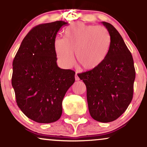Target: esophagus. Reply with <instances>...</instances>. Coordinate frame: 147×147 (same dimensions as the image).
I'll use <instances>...</instances> for the list:
<instances>
[{"label": "esophagus", "instance_id": "1", "mask_svg": "<svg viewBox=\"0 0 147 147\" xmlns=\"http://www.w3.org/2000/svg\"><path fill=\"white\" fill-rule=\"evenodd\" d=\"M75 80L76 81H79V77H78V75H77V72H76V74H75Z\"/></svg>", "mask_w": 147, "mask_h": 147}]
</instances>
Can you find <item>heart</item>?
Listing matches in <instances>:
<instances>
[{
    "mask_svg": "<svg viewBox=\"0 0 147 147\" xmlns=\"http://www.w3.org/2000/svg\"><path fill=\"white\" fill-rule=\"evenodd\" d=\"M111 43V34L106 28L75 23L67 28L63 38L54 42V48L62 65L70 68L75 63L74 52L77 63L86 70L98 68L109 55Z\"/></svg>",
    "mask_w": 147,
    "mask_h": 147,
    "instance_id": "b5f03b06",
    "label": "heart"
}]
</instances>
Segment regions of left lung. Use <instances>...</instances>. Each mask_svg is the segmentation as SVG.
Here are the masks:
<instances>
[{"instance_id":"left-lung-1","label":"left lung","mask_w":147,"mask_h":147,"mask_svg":"<svg viewBox=\"0 0 147 147\" xmlns=\"http://www.w3.org/2000/svg\"><path fill=\"white\" fill-rule=\"evenodd\" d=\"M111 34L109 55L96 69L78 75L87 90L91 117L100 122H110L125 112L133 99L136 70L132 55L122 36L111 23L102 22Z\"/></svg>"}]
</instances>
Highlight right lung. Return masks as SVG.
<instances>
[{"mask_svg":"<svg viewBox=\"0 0 147 147\" xmlns=\"http://www.w3.org/2000/svg\"><path fill=\"white\" fill-rule=\"evenodd\" d=\"M68 23L57 21L38 25L22 41L13 61L11 85L16 103L28 118L52 123L62 114V101L75 82V72L58 67L54 42Z\"/></svg>","mask_w":147,"mask_h":147,"instance_id":"1","label":"right lung"}]
</instances>
